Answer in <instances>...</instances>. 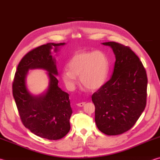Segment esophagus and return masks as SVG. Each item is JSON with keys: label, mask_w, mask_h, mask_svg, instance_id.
I'll return each mask as SVG.
<instances>
[{"label": "esophagus", "mask_w": 160, "mask_h": 160, "mask_svg": "<svg viewBox=\"0 0 160 160\" xmlns=\"http://www.w3.org/2000/svg\"><path fill=\"white\" fill-rule=\"evenodd\" d=\"M85 104V102H79L78 103L77 105L79 106V107H83V106Z\"/></svg>", "instance_id": "obj_1"}]
</instances>
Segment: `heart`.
I'll return each mask as SVG.
<instances>
[{
    "instance_id": "heart-1",
    "label": "heart",
    "mask_w": 160,
    "mask_h": 160,
    "mask_svg": "<svg viewBox=\"0 0 160 160\" xmlns=\"http://www.w3.org/2000/svg\"><path fill=\"white\" fill-rule=\"evenodd\" d=\"M68 69L62 72V79L68 89H73L77 76L84 87L91 91L101 88L107 79L109 64L104 52L101 51L76 52L68 62Z\"/></svg>"
}]
</instances>
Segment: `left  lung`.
I'll use <instances>...</instances> for the list:
<instances>
[{
	"label": "left lung",
	"mask_w": 160,
	"mask_h": 160,
	"mask_svg": "<svg viewBox=\"0 0 160 160\" xmlns=\"http://www.w3.org/2000/svg\"><path fill=\"white\" fill-rule=\"evenodd\" d=\"M113 50L116 62L110 79L92 96L97 128L107 135L129 130L144 110L147 98L146 71L129 46L102 43Z\"/></svg>",
	"instance_id": "8db88e82"
}]
</instances>
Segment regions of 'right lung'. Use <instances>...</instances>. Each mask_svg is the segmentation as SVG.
<instances>
[{"instance_id": "right-lung-1", "label": "right lung", "mask_w": 160, "mask_h": 160, "mask_svg": "<svg viewBox=\"0 0 160 160\" xmlns=\"http://www.w3.org/2000/svg\"><path fill=\"white\" fill-rule=\"evenodd\" d=\"M65 43H48L37 47L21 59L12 83V93L24 126L35 135L49 140H58L71 129L72 114L69 95L58 87V70L51 49L56 52ZM43 68L48 71L49 85L43 95L33 96L28 92L25 80L28 70Z\"/></svg>"}]
</instances>
